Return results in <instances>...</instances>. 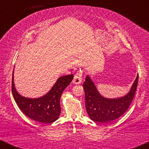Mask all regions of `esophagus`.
I'll return each instance as SVG.
<instances>
[{
	"mask_svg": "<svg viewBox=\"0 0 149 149\" xmlns=\"http://www.w3.org/2000/svg\"><path fill=\"white\" fill-rule=\"evenodd\" d=\"M82 76H83V73L82 72H78L75 75L74 78H73V83L74 84H80L82 81Z\"/></svg>",
	"mask_w": 149,
	"mask_h": 149,
	"instance_id": "esophagus-1",
	"label": "esophagus"
}]
</instances>
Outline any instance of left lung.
<instances>
[{
  "label": "left lung",
  "mask_w": 149,
  "mask_h": 149,
  "mask_svg": "<svg viewBox=\"0 0 149 149\" xmlns=\"http://www.w3.org/2000/svg\"><path fill=\"white\" fill-rule=\"evenodd\" d=\"M137 75L130 90L125 96L115 99L106 98L98 92L90 77L87 76L83 83L85 107L90 119L98 123H107L120 117L132 103L137 87Z\"/></svg>",
  "instance_id": "obj_1"
}]
</instances>
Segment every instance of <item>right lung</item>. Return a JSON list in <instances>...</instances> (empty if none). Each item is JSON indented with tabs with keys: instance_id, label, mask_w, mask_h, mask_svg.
Masks as SVG:
<instances>
[{
	"instance_id": "add662e5",
	"label": "right lung",
	"mask_w": 149,
	"mask_h": 149,
	"mask_svg": "<svg viewBox=\"0 0 149 149\" xmlns=\"http://www.w3.org/2000/svg\"><path fill=\"white\" fill-rule=\"evenodd\" d=\"M13 74L14 71L12 80V92L15 101L22 111L31 119L42 123H51L57 120L61 113V94L72 81L73 75L60 77L46 95L39 98L31 99L22 97L17 92Z\"/></svg>"
}]
</instances>
